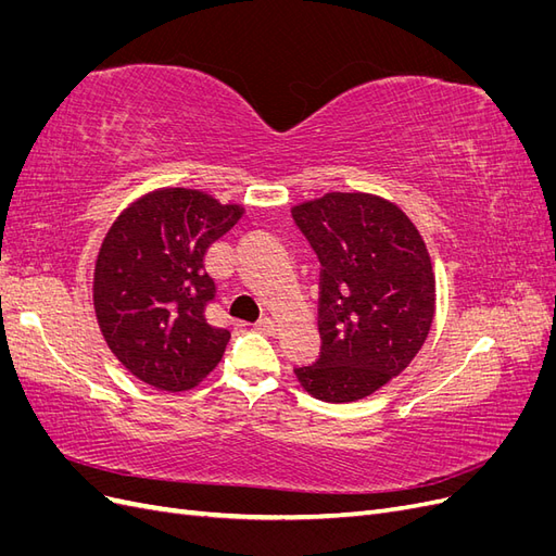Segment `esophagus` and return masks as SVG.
Listing matches in <instances>:
<instances>
[{
  "instance_id": "1",
  "label": "esophagus",
  "mask_w": 556,
  "mask_h": 556,
  "mask_svg": "<svg viewBox=\"0 0 556 556\" xmlns=\"http://www.w3.org/2000/svg\"><path fill=\"white\" fill-rule=\"evenodd\" d=\"M255 329L271 336V333H276V323H274L271 317H262V319H257V323H255Z\"/></svg>"
}]
</instances>
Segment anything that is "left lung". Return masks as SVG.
<instances>
[{
	"mask_svg": "<svg viewBox=\"0 0 556 556\" xmlns=\"http://www.w3.org/2000/svg\"><path fill=\"white\" fill-rule=\"evenodd\" d=\"M323 264L311 366L294 368L308 394L359 401L406 368L425 345L435 313L429 250L410 217L366 192H327L292 208Z\"/></svg>",
	"mask_w": 556,
	"mask_h": 556,
	"instance_id": "obj_1",
	"label": "left lung"
}]
</instances>
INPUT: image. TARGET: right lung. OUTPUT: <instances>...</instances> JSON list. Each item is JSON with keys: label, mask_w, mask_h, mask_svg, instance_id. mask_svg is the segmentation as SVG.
Instances as JSON below:
<instances>
[{"label": "right lung", "mask_w": 556, "mask_h": 556, "mask_svg": "<svg viewBox=\"0 0 556 556\" xmlns=\"http://www.w3.org/2000/svg\"><path fill=\"white\" fill-rule=\"evenodd\" d=\"M241 215L206 192L160 188L131 201L99 248V329L117 362L155 390H192L225 355L231 333L206 319L215 282L204 255Z\"/></svg>", "instance_id": "1"}]
</instances>
